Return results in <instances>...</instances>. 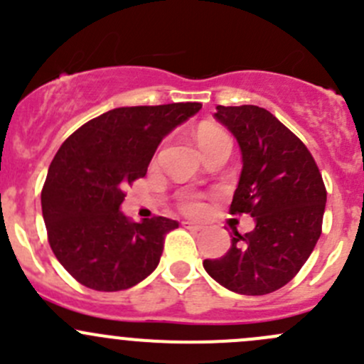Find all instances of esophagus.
<instances>
[{
    "instance_id": "34e87169",
    "label": "esophagus",
    "mask_w": 364,
    "mask_h": 364,
    "mask_svg": "<svg viewBox=\"0 0 364 364\" xmlns=\"http://www.w3.org/2000/svg\"><path fill=\"white\" fill-rule=\"evenodd\" d=\"M183 227L185 229H190V230H200L203 229V225H199V223H193V222H188V220H185V222H181Z\"/></svg>"
}]
</instances>
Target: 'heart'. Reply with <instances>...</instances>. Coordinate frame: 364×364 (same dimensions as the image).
<instances>
[{
	"instance_id": "obj_1",
	"label": "heart",
	"mask_w": 364,
	"mask_h": 364,
	"mask_svg": "<svg viewBox=\"0 0 364 364\" xmlns=\"http://www.w3.org/2000/svg\"><path fill=\"white\" fill-rule=\"evenodd\" d=\"M220 137H225V134L222 130H218V128L204 127L197 132V142H199L200 148L211 144L213 141H216ZM183 209L186 213H200L203 211V200H200L199 196H186L185 200H183Z\"/></svg>"
}]
</instances>
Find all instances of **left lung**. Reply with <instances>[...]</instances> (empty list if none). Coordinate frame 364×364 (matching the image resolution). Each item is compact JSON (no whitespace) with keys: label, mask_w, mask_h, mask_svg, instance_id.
<instances>
[{"label":"left lung","mask_w":364,"mask_h":364,"mask_svg":"<svg viewBox=\"0 0 364 364\" xmlns=\"http://www.w3.org/2000/svg\"><path fill=\"white\" fill-rule=\"evenodd\" d=\"M215 117L236 137L243 159L230 213H247L255 229L220 259L203 262L213 280L245 296L278 291L296 277L322 232L326 186L306 146L257 105L216 107Z\"/></svg>","instance_id":"8db88e82"}]
</instances>
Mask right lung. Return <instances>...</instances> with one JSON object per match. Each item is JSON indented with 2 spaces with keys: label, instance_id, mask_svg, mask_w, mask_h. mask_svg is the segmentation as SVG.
<instances>
[{
  "label": "right lung",
  "instance_id": "add662e5",
  "mask_svg": "<svg viewBox=\"0 0 364 364\" xmlns=\"http://www.w3.org/2000/svg\"><path fill=\"white\" fill-rule=\"evenodd\" d=\"M203 107L199 102L117 107L73 132L50 161L42 190L49 245L79 284L102 292L130 289L156 269L165 216L130 222L124 188L144 178L161 139Z\"/></svg>",
  "mask_w": 364,
  "mask_h": 364
}]
</instances>
